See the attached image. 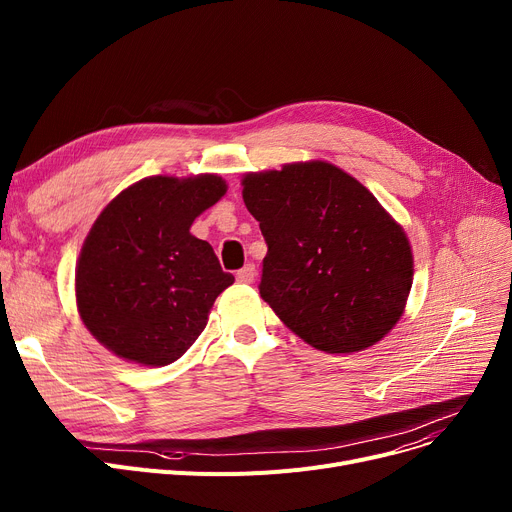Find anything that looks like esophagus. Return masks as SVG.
<instances>
[{
    "label": "esophagus",
    "instance_id": "esophagus-1",
    "mask_svg": "<svg viewBox=\"0 0 512 512\" xmlns=\"http://www.w3.org/2000/svg\"><path fill=\"white\" fill-rule=\"evenodd\" d=\"M255 276H257V270H255L253 263H247L245 267H242V270L236 272V280L240 284H251L255 280Z\"/></svg>",
    "mask_w": 512,
    "mask_h": 512
}]
</instances>
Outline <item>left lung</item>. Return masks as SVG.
Segmentation results:
<instances>
[{
    "label": "left lung",
    "instance_id": "left-lung-1",
    "mask_svg": "<svg viewBox=\"0 0 512 512\" xmlns=\"http://www.w3.org/2000/svg\"><path fill=\"white\" fill-rule=\"evenodd\" d=\"M242 199L267 242L261 299L324 353L380 342L405 311L413 251L367 188L328 161L242 178Z\"/></svg>",
    "mask_w": 512,
    "mask_h": 512
}]
</instances>
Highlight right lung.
<instances>
[{
  "label": "right lung",
  "mask_w": 512,
  "mask_h": 512,
  "mask_svg": "<svg viewBox=\"0 0 512 512\" xmlns=\"http://www.w3.org/2000/svg\"><path fill=\"white\" fill-rule=\"evenodd\" d=\"M226 188L215 174L149 176L99 213L76 263V307L107 351L164 367L205 330L234 276L191 226Z\"/></svg>",
  "instance_id": "add662e5"
}]
</instances>
